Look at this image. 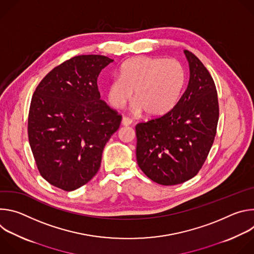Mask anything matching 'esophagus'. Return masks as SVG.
<instances>
[{
  "label": "esophagus",
  "mask_w": 254,
  "mask_h": 254,
  "mask_svg": "<svg viewBox=\"0 0 254 254\" xmlns=\"http://www.w3.org/2000/svg\"><path fill=\"white\" fill-rule=\"evenodd\" d=\"M131 123H132V121L130 119L127 118V117H124L123 120H122V125L125 126V127H127V126L131 125Z\"/></svg>",
  "instance_id": "1"
}]
</instances>
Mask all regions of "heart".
I'll use <instances>...</instances> for the list:
<instances>
[{
	"mask_svg": "<svg viewBox=\"0 0 254 254\" xmlns=\"http://www.w3.org/2000/svg\"><path fill=\"white\" fill-rule=\"evenodd\" d=\"M184 84L185 71L178 60L140 56L123 64L120 76L108 84L107 98L114 107L121 108L133 91L132 111L158 117L176 105Z\"/></svg>",
	"mask_w": 254,
	"mask_h": 254,
	"instance_id": "1",
	"label": "heart"
}]
</instances>
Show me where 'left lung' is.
<instances>
[{
  "label": "left lung",
  "mask_w": 254,
  "mask_h": 254,
  "mask_svg": "<svg viewBox=\"0 0 254 254\" xmlns=\"http://www.w3.org/2000/svg\"><path fill=\"white\" fill-rule=\"evenodd\" d=\"M187 89L170 112L135 126L136 162L154 182L177 185L192 179L211 150L219 119L212 76L190 51Z\"/></svg>",
  "instance_id": "left-lung-1"
}]
</instances>
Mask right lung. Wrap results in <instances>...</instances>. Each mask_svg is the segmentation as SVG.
Returning a JSON list of instances; mask_svg holds the SVG:
<instances>
[{
	"label": "right lung",
	"instance_id": "add662e5",
	"mask_svg": "<svg viewBox=\"0 0 254 254\" xmlns=\"http://www.w3.org/2000/svg\"><path fill=\"white\" fill-rule=\"evenodd\" d=\"M114 59L80 55L52 69L36 88L28 116L30 147L41 176L73 191L98 172L122 116L100 99L97 77Z\"/></svg>",
	"mask_w": 254,
	"mask_h": 254
}]
</instances>
